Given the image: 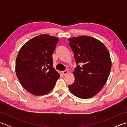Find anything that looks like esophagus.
<instances>
[{
    "mask_svg": "<svg viewBox=\"0 0 127 127\" xmlns=\"http://www.w3.org/2000/svg\"><path fill=\"white\" fill-rule=\"evenodd\" d=\"M62 73L64 75H66L68 73V71L66 70H64V71H62Z\"/></svg>",
    "mask_w": 127,
    "mask_h": 127,
    "instance_id": "obj_1",
    "label": "esophagus"
}]
</instances>
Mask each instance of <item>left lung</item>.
I'll return each instance as SVG.
<instances>
[{
	"label": "left lung",
	"instance_id": "left-lung-1",
	"mask_svg": "<svg viewBox=\"0 0 127 127\" xmlns=\"http://www.w3.org/2000/svg\"><path fill=\"white\" fill-rule=\"evenodd\" d=\"M69 46L74 53L75 81L69 85L70 91L82 99L95 95L103 87L111 69L110 53L106 46L93 37H71Z\"/></svg>",
	"mask_w": 127,
	"mask_h": 127
}]
</instances>
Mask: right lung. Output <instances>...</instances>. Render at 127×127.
Wrapping results in <instances>:
<instances>
[{
    "instance_id": "obj_1",
    "label": "right lung",
    "mask_w": 127,
    "mask_h": 127,
    "mask_svg": "<svg viewBox=\"0 0 127 127\" xmlns=\"http://www.w3.org/2000/svg\"><path fill=\"white\" fill-rule=\"evenodd\" d=\"M59 39L42 34L32 39L19 51L16 72L21 85L29 93L42 95L52 90L59 74L53 68L52 54Z\"/></svg>"
}]
</instances>
